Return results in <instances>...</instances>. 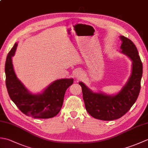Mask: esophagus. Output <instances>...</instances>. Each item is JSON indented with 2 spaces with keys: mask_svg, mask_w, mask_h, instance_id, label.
<instances>
[{
  "mask_svg": "<svg viewBox=\"0 0 148 148\" xmlns=\"http://www.w3.org/2000/svg\"><path fill=\"white\" fill-rule=\"evenodd\" d=\"M74 76L75 77H76V78H81L83 76V73L81 71H80L79 70H77V71H76V72H75Z\"/></svg>",
  "mask_w": 148,
  "mask_h": 148,
  "instance_id": "34e87169",
  "label": "esophagus"
}]
</instances>
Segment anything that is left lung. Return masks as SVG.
Returning <instances> with one entry per match:
<instances>
[{
	"label": "left lung",
	"mask_w": 148,
	"mask_h": 148,
	"mask_svg": "<svg viewBox=\"0 0 148 148\" xmlns=\"http://www.w3.org/2000/svg\"><path fill=\"white\" fill-rule=\"evenodd\" d=\"M121 53L132 61V71L128 82L116 95H106L102 93H93L79 83L82 88L83 100L87 112L96 119L111 121L122 117L136 102L140 90L143 76V63L134 42L121 36Z\"/></svg>",
	"instance_id": "left-lung-1"
}]
</instances>
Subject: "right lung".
Listing matches in <instances>:
<instances>
[{"label":"right lung","mask_w":148,"mask_h":148,"mask_svg":"<svg viewBox=\"0 0 148 148\" xmlns=\"http://www.w3.org/2000/svg\"><path fill=\"white\" fill-rule=\"evenodd\" d=\"M17 43L9 52L5 64V84L9 95L20 111L35 118H51L60 111L66 90L74 83L73 79L54 81L41 94L32 95L18 80L12 64Z\"/></svg>","instance_id":"right-lung-1"}]
</instances>
